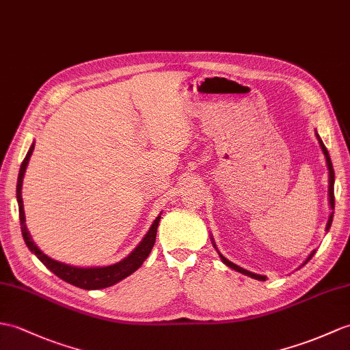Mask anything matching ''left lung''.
<instances>
[{
	"label": "left lung",
	"mask_w": 350,
	"mask_h": 350,
	"mask_svg": "<svg viewBox=\"0 0 350 350\" xmlns=\"http://www.w3.org/2000/svg\"><path fill=\"white\" fill-rule=\"evenodd\" d=\"M316 137H318V142H319V144H321V149H322V152H323V155H325V159H327V165H328V173H329V186H328V197H329V206H331V208L334 210V168H332V164H331V158H329V153H328V150H327V148H325V144H323V142L321 140V137L318 135V133H316ZM332 217H334V212H331V215H329V219H328V224H327V228L325 230H329V226H331V224H332ZM212 241H213V239H212ZM213 246L216 247V245L213 243ZM316 254V250H313L310 255L307 256V259L304 261V264H307L308 261H310V259L313 258V255ZM219 256H221V259H222V262L225 264V265H228L230 268H232V270H235V271H239V273H241V274H246V275H249V278H252V279H256V280H265L267 278L265 275H261V274H255V273H252V271H247V270H245V268H241V267H239V265H235L234 262H231V261H228V259H226L224 255H221L219 254ZM303 264V265H304Z\"/></svg>",
	"instance_id": "left-lung-1"
}]
</instances>
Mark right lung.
Returning <instances> with one entry per match:
<instances>
[{
  "label": "right lung",
  "instance_id": "obj_1",
  "mask_svg": "<svg viewBox=\"0 0 350 350\" xmlns=\"http://www.w3.org/2000/svg\"><path fill=\"white\" fill-rule=\"evenodd\" d=\"M32 150H34V143L31 144L27 157L22 162L21 170H19V176H18V186H16V198H18V204H19L21 230H22L23 240H25L27 246L32 252V254H34L53 274L58 275L59 279L70 283V285H75V286L82 288V289H103V288L113 286L115 283L128 278L129 274H133L137 268H140L142 264L146 261V258L149 256L153 245H155L161 215L155 219V222L152 224L150 230L148 231V234L144 235V239L140 241V245H138L126 258L122 259L120 262H116L113 265L94 267V268L68 265V264H64L59 261H55V259L44 255L43 252L36 246V243L32 241L31 235L27 230L25 212H23V201H22V182H23V176H25V170H27V165L29 162V158L32 155Z\"/></svg>",
  "mask_w": 350,
  "mask_h": 350
}]
</instances>
